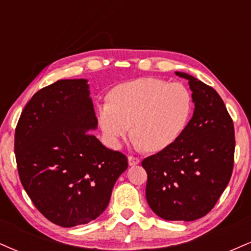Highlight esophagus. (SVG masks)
Instances as JSON below:
<instances>
[{
  "label": "esophagus",
  "instance_id": "34e87169",
  "mask_svg": "<svg viewBox=\"0 0 251 251\" xmlns=\"http://www.w3.org/2000/svg\"><path fill=\"white\" fill-rule=\"evenodd\" d=\"M128 159V165L129 166H134V165H138V164L140 163V160L138 159V158L133 157V155H129V157L127 158Z\"/></svg>",
  "mask_w": 251,
  "mask_h": 251
}]
</instances>
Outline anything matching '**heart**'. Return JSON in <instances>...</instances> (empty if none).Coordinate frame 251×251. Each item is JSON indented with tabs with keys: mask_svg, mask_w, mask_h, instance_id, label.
Returning a JSON list of instances; mask_svg holds the SVG:
<instances>
[{
	"mask_svg": "<svg viewBox=\"0 0 251 251\" xmlns=\"http://www.w3.org/2000/svg\"><path fill=\"white\" fill-rule=\"evenodd\" d=\"M191 93L183 83L140 77L120 83L98 108V122L106 142L119 149L131 133L134 144L159 152L177 142L192 114Z\"/></svg>",
	"mask_w": 251,
	"mask_h": 251,
	"instance_id": "b5f03b06",
	"label": "heart"
}]
</instances>
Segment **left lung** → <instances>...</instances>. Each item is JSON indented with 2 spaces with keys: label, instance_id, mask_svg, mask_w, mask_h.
Here are the masks:
<instances>
[{
  "label": "left lung",
  "instance_id": "obj_1",
  "mask_svg": "<svg viewBox=\"0 0 251 251\" xmlns=\"http://www.w3.org/2000/svg\"><path fill=\"white\" fill-rule=\"evenodd\" d=\"M189 81L194 114L179 139L143 160L148 172L146 201L166 221H195L215 206L234 168L235 131L217 92L183 72Z\"/></svg>",
  "mask_w": 251,
  "mask_h": 251
}]
</instances>
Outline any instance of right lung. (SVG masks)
Here are the masks:
<instances>
[{
	"label": "right lung",
	"instance_id": "add662e5",
	"mask_svg": "<svg viewBox=\"0 0 251 251\" xmlns=\"http://www.w3.org/2000/svg\"><path fill=\"white\" fill-rule=\"evenodd\" d=\"M87 79L57 80L34 94L15 131L20 179L54 224L72 227L107 208L127 158L102 145Z\"/></svg>",
	"mask_w": 251,
	"mask_h": 251
}]
</instances>
